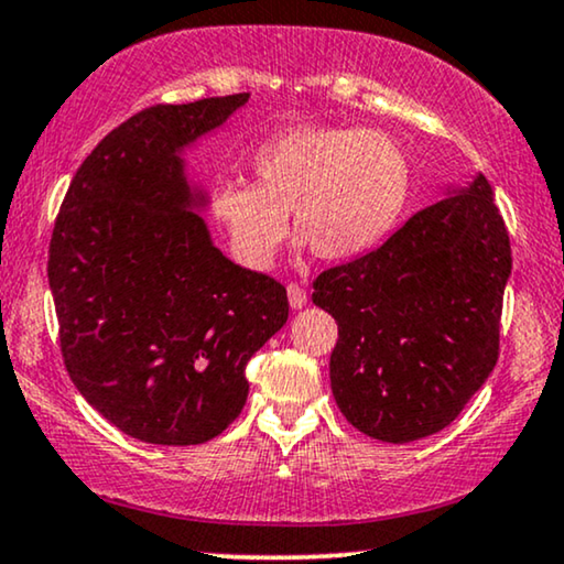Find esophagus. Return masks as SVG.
I'll return each instance as SVG.
<instances>
[{"label":"esophagus","instance_id":"esophagus-1","mask_svg":"<svg viewBox=\"0 0 564 564\" xmlns=\"http://www.w3.org/2000/svg\"><path fill=\"white\" fill-rule=\"evenodd\" d=\"M286 294H289L291 310H304L306 302H310V299H306V291H304L302 286H299V283H289Z\"/></svg>","mask_w":564,"mask_h":564}]
</instances>
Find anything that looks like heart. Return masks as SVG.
Instances as JSON below:
<instances>
[{
	"label": "heart",
	"instance_id": "b5f03b06",
	"mask_svg": "<svg viewBox=\"0 0 564 564\" xmlns=\"http://www.w3.org/2000/svg\"><path fill=\"white\" fill-rule=\"evenodd\" d=\"M254 183L229 180L214 191L212 214L247 268L273 265L294 229L322 260H350L384 239L408 206L412 167L381 131L294 126L252 156Z\"/></svg>",
	"mask_w": 564,
	"mask_h": 564
}]
</instances>
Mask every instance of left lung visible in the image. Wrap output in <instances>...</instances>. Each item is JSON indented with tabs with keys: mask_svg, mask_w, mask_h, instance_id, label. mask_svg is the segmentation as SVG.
Masks as SVG:
<instances>
[{
	"mask_svg": "<svg viewBox=\"0 0 564 564\" xmlns=\"http://www.w3.org/2000/svg\"><path fill=\"white\" fill-rule=\"evenodd\" d=\"M510 265L477 172L377 250L325 270L312 302L337 322L329 384L345 420L387 444L444 431L498 364Z\"/></svg>",
	"mask_w": 564,
	"mask_h": 564,
	"instance_id": "1",
	"label": "left lung"
}]
</instances>
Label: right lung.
Masks as SVG:
<instances>
[{
  "instance_id": "1",
  "label": "right lung",
  "mask_w": 564,
  "mask_h": 564,
  "mask_svg": "<svg viewBox=\"0 0 564 564\" xmlns=\"http://www.w3.org/2000/svg\"><path fill=\"white\" fill-rule=\"evenodd\" d=\"M250 93L154 105L82 162L48 250L64 366L131 438L206 444L247 402L245 366L289 319L286 289L214 245L185 149Z\"/></svg>"
}]
</instances>
